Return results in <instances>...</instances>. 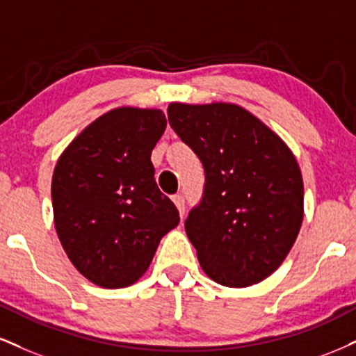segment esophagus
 <instances>
[{"label":"esophagus","instance_id":"esophagus-1","mask_svg":"<svg viewBox=\"0 0 356 356\" xmlns=\"http://www.w3.org/2000/svg\"><path fill=\"white\" fill-rule=\"evenodd\" d=\"M172 202L175 204V207H177L179 216H181L182 219L184 213H186V200H184V197L181 194H177V195H172Z\"/></svg>","mask_w":356,"mask_h":356}]
</instances>
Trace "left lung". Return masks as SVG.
I'll return each mask as SVG.
<instances>
[{
	"label": "left lung",
	"instance_id": "left-lung-1",
	"mask_svg": "<svg viewBox=\"0 0 356 356\" xmlns=\"http://www.w3.org/2000/svg\"><path fill=\"white\" fill-rule=\"evenodd\" d=\"M170 127L205 170L204 197L186 220L200 267L243 289L280 267L303 222V179L289 145L230 102L167 108Z\"/></svg>",
	"mask_w": 356,
	"mask_h": 356
}]
</instances>
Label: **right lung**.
Segmentation results:
<instances>
[{
	"label": "right lung",
	"mask_w": 356,
	"mask_h": 356,
	"mask_svg": "<svg viewBox=\"0 0 356 356\" xmlns=\"http://www.w3.org/2000/svg\"><path fill=\"white\" fill-rule=\"evenodd\" d=\"M165 126L161 109H111L81 131L56 162V234L81 275L102 289L136 284L161 238L181 220L157 187L151 162Z\"/></svg>",
	"instance_id": "add662e5"
}]
</instances>
